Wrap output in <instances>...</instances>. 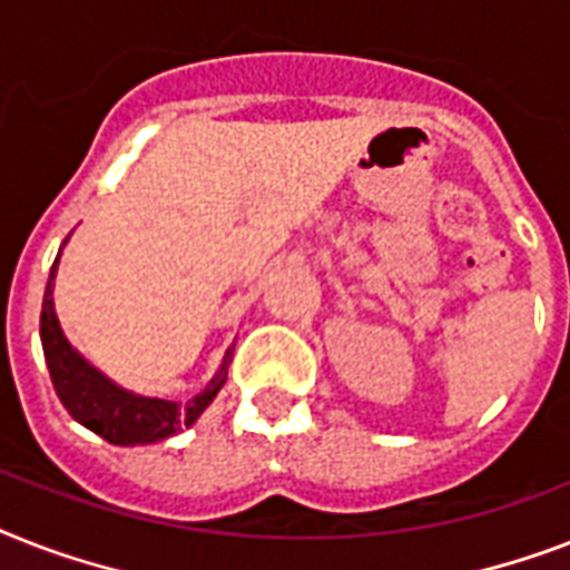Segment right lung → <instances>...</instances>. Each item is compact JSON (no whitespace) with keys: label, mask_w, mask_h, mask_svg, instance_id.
<instances>
[{"label":"right lung","mask_w":570,"mask_h":570,"mask_svg":"<svg viewBox=\"0 0 570 570\" xmlns=\"http://www.w3.org/2000/svg\"><path fill=\"white\" fill-rule=\"evenodd\" d=\"M58 259L49 272L47 293H43V311H40V343L47 355L49 379L56 387L61 405L70 411L73 420L100 434L102 441L118 443V446H136V443H156L163 438L183 432L204 414V407L215 399V393L227 381L230 352L224 355L218 373L206 384L204 393H197L189 402H168V399L136 396L111 384L94 366H88L76 355L70 343L61 334L58 316L52 311V277H56Z\"/></svg>","instance_id":"add662e5"}]
</instances>
